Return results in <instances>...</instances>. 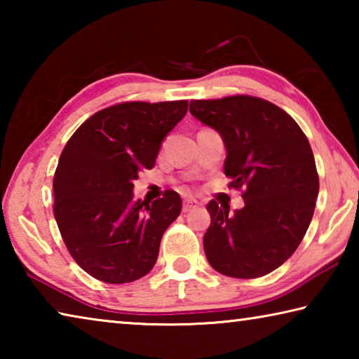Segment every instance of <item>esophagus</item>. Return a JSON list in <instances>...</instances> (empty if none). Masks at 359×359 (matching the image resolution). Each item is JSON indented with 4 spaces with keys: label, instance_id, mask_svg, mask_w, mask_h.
I'll return each instance as SVG.
<instances>
[{
    "label": "esophagus",
    "instance_id": "esophagus-1",
    "mask_svg": "<svg viewBox=\"0 0 359 359\" xmlns=\"http://www.w3.org/2000/svg\"><path fill=\"white\" fill-rule=\"evenodd\" d=\"M198 208V201H194V199H185L184 205H182V210L184 212H190L191 209Z\"/></svg>",
    "mask_w": 359,
    "mask_h": 359
}]
</instances>
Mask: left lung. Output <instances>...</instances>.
Wrapping results in <instances>:
<instances>
[{"instance_id":"8db88e82","label":"left lung","mask_w":359,"mask_h":359,"mask_svg":"<svg viewBox=\"0 0 359 359\" xmlns=\"http://www.w3.org/2000/svg\"><path fill=\"white\" fill-rule=\"evenodd\" d=\"M190 112L220 133L226 147L224 175L245 205L208 204L204 234L209 264L223 276L257 278L282 266L312 222L318 172L309 139L290 115L248 95L193 100Z\"/></svg>"}]
</instances>
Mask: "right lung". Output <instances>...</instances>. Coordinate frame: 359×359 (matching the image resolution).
<instances>
[{
	"mask_svg": "<svg viewBox=\"0 0 359 359\" xmlns=\"http://www.w3.org/2000/svg\"><path fill=\"white\" fill-rule=\"evenodd\" d=\"M188 101L120 102L93 114L66 142L53 175V214L82 269L106 283H128L155 266L166 228L182 210L179 193L133 199L163 139L185 117Z\"/></svg>",
	"mask_w": 359,
	"mask_h": 359,
	"instance_id": "1",
	"label": "right lung"
}]
</instances>
